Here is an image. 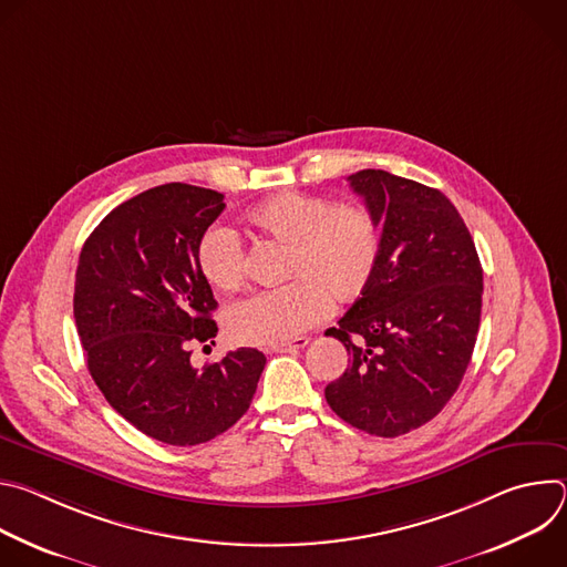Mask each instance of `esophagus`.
Returning <instances> with one entry per match:
<instances>
[{"label": "esophagus", "instance_id": "34e87169", "mask_svg": "<svg viewBox=\"0 0 567 567\" xmlns=\"http://www.w3.org/2000/svg\"><path fill=\"white\" fill-rule=\"evenodd\" d=\"M305 346H309V337H298L289 343H280V346H274L271 352H296V350H302Z\"/></svg>", "mask_w": 567, "mask_h": 567}]
</instances>
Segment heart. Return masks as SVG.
I'll list each match as a JSON object with an SVG mask.
<instances>
[{
    "instance_id": "heart-1",
    "label": "heart",
    "mask_w": 567,
    "mask_h": 567,
    "mask_svg": "<svg viewBox=\"0 0 567 567\" xmlns=\"http://www.w3.org/2000/svg\"><path fill=\"white\" fill-rule=\"evenodd\" d=\"M247 224L287 245L280 287L256 291L226 309V330L237 343L280 346L298 339L326 316L332 302H352L370 285L379 256L381 228L359 204L328 197L280 193L247 213ZM197 269L219 291H235L247 280V258L239 237L210 226L197 241Z\"/></svg>"
}]
</instances>
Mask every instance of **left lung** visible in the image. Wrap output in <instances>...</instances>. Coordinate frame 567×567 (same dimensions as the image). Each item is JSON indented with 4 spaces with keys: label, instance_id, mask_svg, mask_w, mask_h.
Returning a JSON list of instances; mask_svg holds the SVG:
<instances>
[{
    "label": "left lung",
    "instance_id": "1",
    "mask_svg": "<svg viewBox=\"0 0 567 567\" xmlns=\"http://www.w3.org/2000/svg\"><path fill=\"white\" fill-rule=\"evenodd\" d=\"M348 182L381 226V256L368 289L326 332L350 354L326 399L354 429L396 437L431 422L457 390L480 328L482 267L440 190L385 171Z\"/></svg>",
    "mask_w": 567,
    "mask_h": 567
}]
</instances>
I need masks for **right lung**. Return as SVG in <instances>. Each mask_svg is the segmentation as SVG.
<instances>
[{"mask_svg":"<svg viewBox=\"0 0 567 567\" xmlns=\"http://www.w3.org/2000/svg\"><path fill=\"white\" fill-rule=\"evenodd\" d=\"M224 206L221 193L190 184L150 188L94 228L75 269L73 318L92 379L134 429L173 446L228 431L267 363L254 348L190 363V346L217 337L197 241Z\"/></svg>","mask_w":567,"mask_h":567,"instance_id":"obj_1","label":"right lung"}]
</instances>
